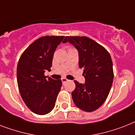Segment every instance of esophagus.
Segmentation results:
<instances>
[{"mask_svg": "<svg viewBox=\"0 0 135 135\" xmlns=\"http://www.w3.org/2000/svg\"><path fill=\"white\" fill-rule=\"evenodd\" d=\"M68 80H69L66 78H62V83H63V84H64L65 83H66Z\"/></svg>", "mask_w": 135, "mask_h": 135, "instance_id": "esophagus-1", "label": "esophagus"}]
</instances>
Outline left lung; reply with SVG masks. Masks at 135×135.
<instances>
[{
    "instance_id": "obj_1",
    "label": "left lung",
    "mask_w": 135,
    "mask_h": 135,
    "mask_svg": "<svg viewBox=\"0 0 135 135\" xmlns=\"http://www.w3.org/2000/svg\"><path fill=\"white\" fill-rule=\"evenodd\" d=\"M79 55V67L83 69L85 83L74 80L71 94L74 103L87 112L95 111L104 103L113 83V64L110 55L103 46L86 37H66Z\"/></svg>"
}]
</instances>
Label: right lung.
Returning a JSON list of instances; mask_svg holds the SVG:
<instances>
[{
	"label": "right lung",
	"mask_w": 135,
	"mask_h": 135,
	"mask_svg": "<svg viewBox=\"0 0 135 135\" xmlns=\"http://www.w3.org/2000/svg\"><path fill=\"white\" fill-rule=\"evenodd\" d=\"M64 36H46L37 39L25 50L17 66V83L22 99L32 112L44 115L52 111L62 80L44 75L50 71L52 57Z\"/></svg>",
	"instance_id": "add662e5"
}]
</instances>
